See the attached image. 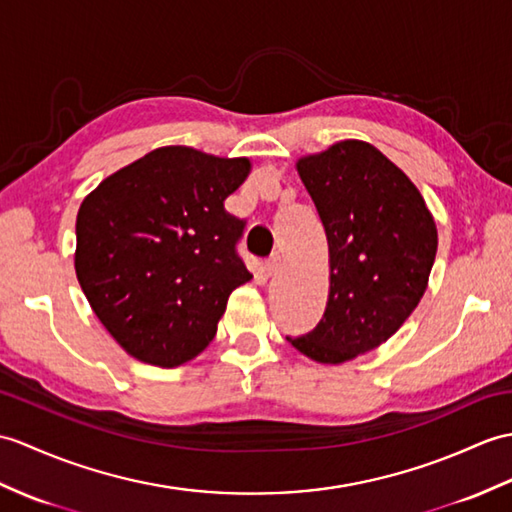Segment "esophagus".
I'll use <instances>...</instances> for the list:
<instances>
[{
  "instance_id": "1",
  "label": "esophagus",
  "mask_w": 512,
  "mask_h": 512,
  "mask_svg": "<svg viewBox=\"0 0 512 512\" xmlns=\"http://www.w3.org/2000/svg\"><path fill=\"white\" fill-rule=\"evenodd\" d=\"M279 268H281V257L279 255H272L266 264H264V272H266V277H275L277 272H279Z\"/></svg>"
}]
</instances>
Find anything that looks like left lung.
I'll list each match as a JSON object with an SVG mask.
<instances>
[{
    "instance_id": "obj_1",
    "label": "left lung",
    "mask_w": 512,
    "mask_h": 512,
    "mask_svg": "<svg viewBox=\"0 0 512 512\" xmlns=\"http://www.w3.org/2000/svg\"><path fill=\"white\" fill-rule=\"evenodd\" d=\"M329 244V299L294 349L342 364L377 349L419 305L438 233L421 192L375 146L338 141L296 163Z\"/></svg>"
}]
</instances>
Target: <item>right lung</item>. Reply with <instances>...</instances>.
I'll use <instances>...</instances> for the list:
<instances>
[{
  "instance_id": "add662e5",
  "label": "right lung",
  "mask_w": 512,
  "mask_h": 512,
  "mask_svg": "<svg viewBox=\"0 0 512 512\" xmlns=\"http://www.w3.org/2000/svg\"><path fill=\"white\" fill-rule=\"evenodd\" d=\"M248 172L246 157L165 146L82 200L76 277L128 355L174 368L216 336L229 294L253 279L237 255L244 220L224 209Z\"/></svg>"
}]
</instances>
